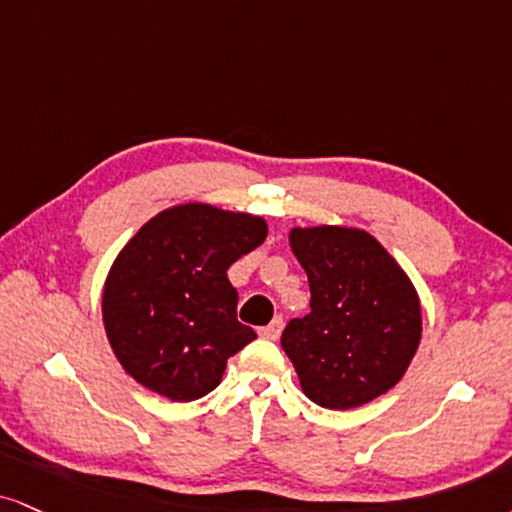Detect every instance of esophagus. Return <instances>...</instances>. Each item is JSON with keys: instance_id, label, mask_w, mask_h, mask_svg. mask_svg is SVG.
<instances>
[{"instance_id": "obj_1", "label": "esophagus", "mask_w": 512, "mask_h": 512, "mask_svg": "<svg viewBox=\"0 0 512 512\" xmlns=\"http://www.w3.org/2000/svg\"><path fill=\"white\" fill-rule=\"evenodd\" d=\"M280 332H282V318H275L273 323L266 325V327H261V330H258V334H261L263 339H270V342H275V339L280 337Z\"/></svg>"}]
</instances>
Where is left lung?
Instances as JSON below:
<instances>
[{
  "instance_id": "8db88e82",
  "label": "left lung",
  "mask_w": 512,
  "mask_h": 512,
  "mask_svg": "<svg viewBox=\"0 0 512 512\" xmlns=\"http://www.w3.org/2000/svg\"><path fill=\"white\" fill-rule=\"evenodd\" d=\"M289 246L311 285V313L289 320L282 349L304 394L349 410L387 394L418 351L420 299L375 237L358 227H294Z\"/></svg>"
}]
</instances>
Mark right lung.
Wrapping results in <instances>:
<instances>
[{
	"mask_svg": "<svg viewBox=\"0 0 512 512\" xmlns=\"http://www.w3.org/2000/svg\"><path fill=\"white\" fill-rule=\"evenodd\" d=\"M266 235L263 218L208 204L166 208L137 230L102 296L106 337L132 380L170 401L218 387L227 358L256 339L237 320L227 268Z\"/></svg>",
	"mask_w": 512,
	"mask_h": 512,
	"instance_id": "1",
	"label": "right lung"
}]
</instances>
